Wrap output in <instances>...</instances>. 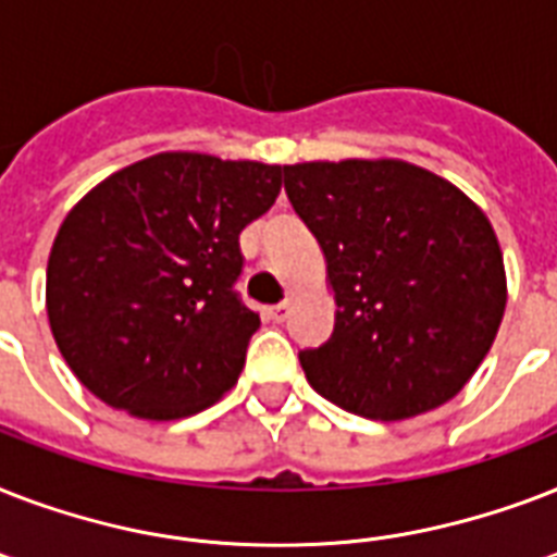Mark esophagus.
<instances>
[{
  "mask_svg": "<svg viewBox=\"0 0 557 557\" xmlns=\"http://www.w3.org/2000/svg\"><path fill=\"white\" fill-rule=\"evenodd\" d=\"M265 314H269V321L274 323H283L288 318V304H277V306H269L265 309Z\"/></svg>",
  "mask_w": 557,
  "mask_h": 557,
  "instance_id": "esophagus-1",
  "label": "esophagus"
}]
</instances>
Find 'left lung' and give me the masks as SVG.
<instances>
[{"label": "left lung", "instance_id": "8db88e82", "mask_svg": "<svg viewBox=\"0 0 557 557\" xmlns=\"http://www.w3.org/2000/svg\"><path fill=\"white\" fill-rule=\"evenodd\" d=\"M283 176L338 304L330 341L300 349L309 384L381 422L457 396L506 309L503 253L483 210L405 161H312Z\"/></svg>", "mask_w": 557, "mask_h": 557}]
</instances>
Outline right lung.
<instances>
[{
  "instance_id": "1",
  "label": "right lung",
  "mask_w": 557,
  "mask_h": 557,
  "mask_svg": "<svg viewBox=\"0 0 557 557\" xmlns=\"http://www.w3.org/2000/svg\"><path fill=\"white\" fill-rule=\"evenodd\" d=\"M280 168L161 152L86 193L57 231L46 306L65 364L100 401L182 419L234 387L260 314L236 280L239 234Z\"/></svg>"
}]
</instances>
